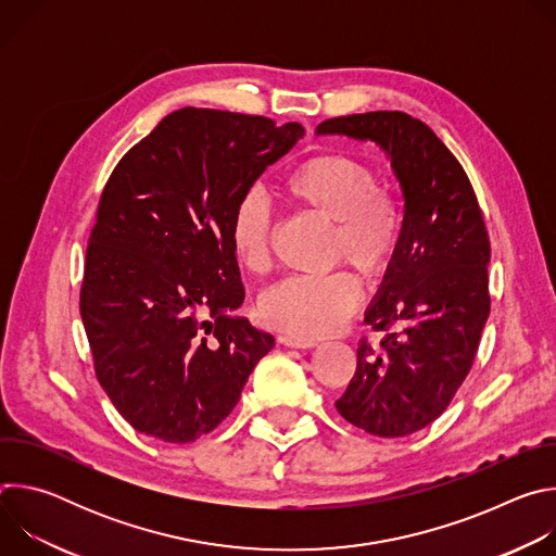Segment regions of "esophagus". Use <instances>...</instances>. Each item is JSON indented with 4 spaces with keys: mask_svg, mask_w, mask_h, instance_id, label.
Listing matches in <instances>:
<instances>
[{
    "mask_svg": "<svg viewBox=\"0 0 556 556\" xmlns=\"http://www.w3.org/2000/svg\"><path fill=\"white\" fill-rule=\"evenodd\" d=\"M277 341H279L281 345H286V348H299V350H305V348H314V345H316L314 339L294 337V334H281Z\"/></svg>",
    "mask_w": 556,
    "mask_h": 556,
    "instance_id": "obj_1",
    "label": "esophagus"
}]
</instances>
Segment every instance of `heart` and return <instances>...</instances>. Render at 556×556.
Returning <instances> with one entry per match:
<instances>
[{
	"label": "heart",
	"instance_id": "obj_1",
	"mask_svg": "<svg viewBox=\"0 0 556 556\" xmlns=\"http://www.w3.org/2000/svg\"><path fill=\"white\" fill-rule=\"evenodd\" d=\"M283 198L299 211L332 224L330 262L354 266L367 281L382 279L399 257L405 215L376 169L348 151L307 155L281 178ZM230 247L240 264L264 275L273 264V215L257 193L237 200ZM361 303V283L350 270L324 277H288L260 296V316L294 337L316 339L343 328Z\"/></svg>",
	"mask_w": 556,
	"mask_h": 556
}]
</instances>
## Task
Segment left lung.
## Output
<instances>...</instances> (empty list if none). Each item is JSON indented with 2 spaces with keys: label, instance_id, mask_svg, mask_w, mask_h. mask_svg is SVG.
Returning a JSON list of instances; mask_svg holds the SVG:
<instances>
[{
  "label": "left lung",
  "instance_id": "obj_1",
  "mask_svg": "<svg viewBox=\"0 0 556 556\" xmlns=\"http://www.w3.org/2000/svg\"><path fill=\"white\" fill-rule=\"evenodd\" d=\"M316 134L374 140L403 187V244L365 314L382 337L358 341L356 374L337 401L354 427L403 438L448 407L478 354L491 312L484 215L457 157L405 112L328 118Z\"/></svg>",
  "mask_w": 556,
  "mask_h": 556
}]
</instances>
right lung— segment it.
Masks as SVG:
<instances>
[{
    "label": "right lung",
    "instance_id": "obj_1",
    "mask_svg": "<svg viewBox=\"0 0 556 556\" xmlns=\"http://www.w3.org/2000/svg\"><path fill=\"white\" fill-rule=\"evenodd\" d=\"M266 116L182 108L114 167L86 253L81 319L94 371L140 433L187 444L237 405L275 339L230 316L244 283L232 208L303 136Z\"/></svg>",
    "mask_w": 556,
    "mask_h": 556
}]
</instances>
